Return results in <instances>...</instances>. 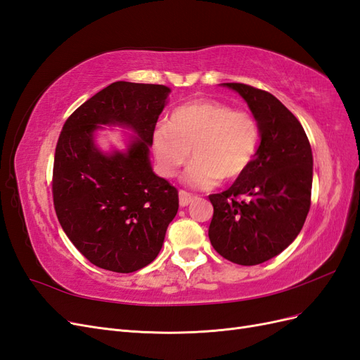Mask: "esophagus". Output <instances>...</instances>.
Wrapping results in <instances>:
<instances>
[{
	"label": "esophagus",
	"mask_w": 360,
	"mask_h": 360,
	"mask_svg": "<svg viewBox=\"0 0 360 360\" xmlns=\"http://www.w3.org/2000/svg\"><path fill=\"white\" fill-rule=\"evenodd\" d=\"M192 201H193V195H191V193L186 192V191H180V192H179V202H180V207H186V205H189Z\"/></svg>",
	"instance_id": "34e87169"
}]
</instances>
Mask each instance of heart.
I'll return each instance as SVG.
<instances>
[{
  "label": "heart",
  "mask_w": 360,
  "mask_h": 360,
  "mask_svg": "<svg viewBox=\"0 0 360 360\" xmlns=\"http://www.w3.org/2000/svg\"><path fill=\"white\" fill-rule=\"evenodd\" d=\"M259 124L246 111H234L217 101H195L174 110L168 124L151 135V150L162 177H174L188 160L183 181L195 189H210L236 180L252 165L259 146Z\"/></svg>",
  "instance_id": "heart-1"
}]
</instances>
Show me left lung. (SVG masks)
I'll return each mask as SVG.
<instances>
[{
    "mask_svg": "<svg viewBox=\"0 0 360 360\" xmlns=\"http://www.w3.org/2000/svg\"><path fill=\"white\" fill-rule=\"evenodd\" d=\"M259 124L252 165L230 189L209 197L212 246L231 263L255 266L276 257L300 233L311 207L312 150L299 120L274 94L238 82Z\"/></svg>",
    "mask_w": 360,
    "mask_h": 360,
    "instance_id": "8db88e82",
    "label": "left lung"
}]
</instances>
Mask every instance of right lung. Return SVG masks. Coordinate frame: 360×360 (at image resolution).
Listing matches in <instances>:
<instances>
[{"mask_svg":"<svg viewBox=\"0 0 360 360\" xmlns=\"http://www.w3.org/2000/svg\"><path fill=\"white\" fill-rule=\"evenodd\" d=\"M165 85L117 81L64 123L53 159V205L64 233L94 266L132 274L160 252L179 210L177 189L153 172L151 135L168 102ZM103 125L132 129L124 150L102 152Z\"/></svg>","mask_w":360,"mask_h":360,"instance_id":"1","label":"right lung"}]
</instances>
